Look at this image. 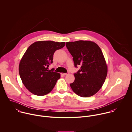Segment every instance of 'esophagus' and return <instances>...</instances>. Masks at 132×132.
I'll return each instance as SVG.
<instances>
[{"label":"esophagus","instance_id":"obj_1","mask_svg":"<svg viewBox=\"0 0 132 132\" xmlns=\"http://www.w3.org/2000/svg\"><path fill=\"white\" fill-rule=\"evenodd\" d=\"M68 73H69V72H67V73H63V72H62V73H61V75H62L63 76H65L68 75Z\"/></svg>","mask_w":132,"mask_h":132}]
</instances>
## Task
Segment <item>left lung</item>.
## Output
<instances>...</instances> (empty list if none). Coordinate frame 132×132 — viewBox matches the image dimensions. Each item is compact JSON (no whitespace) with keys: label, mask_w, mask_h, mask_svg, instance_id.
<instances>
[{"label":"left lung","mask_w":132,"mask_h":132,"mask_svg":"<svg viewBox=\"0 0 132 132\" xmlns=\"http://www.w3.org/2000/svg\"><path fill=\"white\" fill-rule=\"evenodd\" d=\"M66 46L73 57L75 80L70 84L72 91L82 97L95 94L102 87L107 75V66L103 52L97 44L91 41L67 42Z\"/></svg>","instance_id":"8db88e82"}]
</instances>
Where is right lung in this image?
<instances>
[{
  "instance_id": "1",
  "label": "right lung",
  "mask_w": 132,
  "mask_h": 132,
  "mask_svg": "<svg viewBox=\"0 0 132 132\" xmlns=\"http://www.w3.org/2000/svg\"><path fill=\"white\" fill-rule=\"evenodd\" d=\"M65 42L40 41L28 48L19 64V74L23 84L31 93L43 96L54 88L61 75L48 67L53 63V56L63 48Z\"/></svg>"
}]
</instances>
